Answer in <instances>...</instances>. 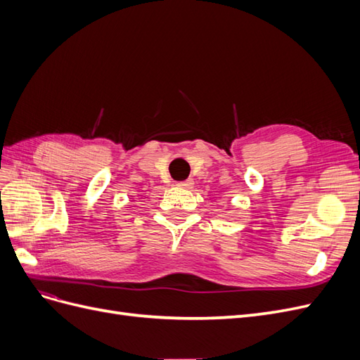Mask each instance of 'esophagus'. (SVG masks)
Segmentation results:
<instances>
[{"mask_svg": "<svg viewBox=\"0 0 360 360\" xmlns=\"http://www.w3.org/2000/svg\"><path fill=\"white\" fill-rule=\"evenodd\" d=\"M193 184V180L192 179H188V180H183V181H177V186L179 188H183V189H189Z\"/></svg>", "mask_w": 360, "mask_h": 360, "instance_id": "esophagus-1", "label": "esophagus"}]
</instances>
